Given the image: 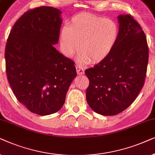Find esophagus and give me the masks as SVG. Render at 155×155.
<instances>
[{
  "instance_id": "34e87169",
  "label": "esophagus",
  "mask_w": 155,
  "mask_h": 155,
  "mask_svg": "<svg viewBox=\"0 0 155 155\" xmlns=\"http://www.w3.org/2000/svg\"><path fill=\"white\" fill-rule=\"evenodd\" d=\"M76 71L78 74H83L84 73V69L82 66L77 64L76 65Z\"/></svg>"
}]
</instances>
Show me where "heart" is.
<instances>
[{"mask_svg":"<svg viewBox=\"0 0 155 155\" xmlns=\"http://www.w3.org/2000/svg\"><path fill=\"white\" fill-rule=\"evenodd\" d=\"M119 38V28L115 21L105 18L81 13L73 17L60 33L61 49L71 57L79 49L84 62L96 63L108 57Z\"/></svg>","mask_w":155,"mask_h":155,"instance_id":"heart-1","label":"heart"}]
</instances>
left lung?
Segmentation results:
<instances>
[{
  "label": "left lung",
  "mask_w": 155,
  "mask_h": 155,
  "mask_svg": "<svg viewBox=\"0 0 155 155\" xmlns=\"http://www.w3.org/2000/svg\"><path fill=\"white\" fill-rule=\"evenodd\" d=\"M119 38L110 55L85 71L89 80L86 101L103 115L128 108L145 84L149 49L144 31L129 14L120 15Z\"/></svg>",
  "instance_id": "1"
}]
</instances>
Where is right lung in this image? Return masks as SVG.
Instances as JSON below:
<instances>
[{"mask_svg": "<svg viewBox=\"0 0 155 155\" xmlns=\"http://www.w3.org/2000/svg\"><path fill=\"white\" fill-rule=\"evenodd\" d=\"M61 13L49 6L28 10L13 25L5 46L10 87L18 101L40 115L60 110L76 76L74 61L54 47L59 41Z\"/></svg>", "mask_w": 155, "mask_h": 155, "instance_id": "1", "label": "right lung"}]
</instances>
